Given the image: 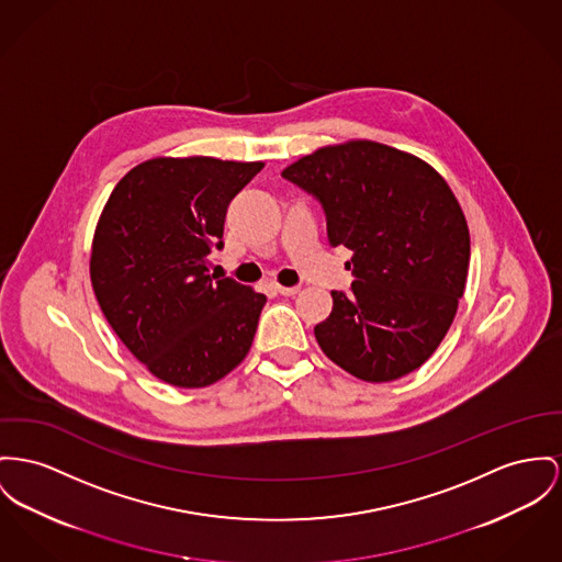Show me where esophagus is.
Masks as SVG:
<instances>
[{"label": "esophagus", "instance_id": "esophagus-1", "mask_svg": "<svg viewBox=\"0 0 562 562\" xmlns=\"http://www.w3.org/2000/svg\"><path fill=\"white\" fill-rule=\"evenodd\" d=\"M274 290H277L281 296H296L300 292V288H283V285H277Z\"/></svg>", "mask_w": 562, "mask_h": 562}]
</instances>
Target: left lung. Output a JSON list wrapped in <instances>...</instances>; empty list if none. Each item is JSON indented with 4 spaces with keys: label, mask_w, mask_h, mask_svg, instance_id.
Instances as JSON below:
<instances>
[{
    "label": "left lung",
    "mask_w": 562,
    "mask_h": 562,
    "mask_svg": "<svg viewBox=\"0 0 562 562\" xmlns=\"http://www.w3.org/2000/svg\"><path fill=\"white\" fill-rule=\"evenodd\" d=\"M283 179L315 195L351 294L333 292V313L315 326L322 351L371 383L419 369L448 335L464 294L471 238L446 179L412 153L349 140L300 157Z\"/></svg>",
    "instance_id": "8db88e82"
}]
</instances>
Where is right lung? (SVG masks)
<instances>
[{"instance_id":"add662e5","label":"right lung","mask_w":562,"mask_h":562,"mask_svg":"<svg viewBox=\"0 0 562 562\" xmlns=\"http://www.w3.org/2000/svg\"><path fill=\"white\" fill-rule=\"evenodd\" d=\"M262 161L155 157L113 189L91 245V285L116 337L157 379L204 387L251 349L266 296L209 274L227 204Z\"/></svg>"}]
</instances>
